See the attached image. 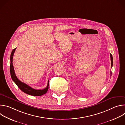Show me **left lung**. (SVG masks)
Returning <instances> with one entry per match:
<instances>
[{
	"mask_svg": "<svg viewBox=\"0 0 125 125\" xmlns=\"http://www.w3.org/2000/svg\"><path fill=\"white\" fill-rule=\"evenodd\" d=\"M110 58H111V68L113 66V57H112V54L110 53ZM112 73H111V75Z\"/></svg>",
	"mask_w": 125,
	"mask_h": 125,
	"instance_id": "1",
	"label": "left lung"
}]
</instances>
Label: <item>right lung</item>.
Returning <instances> with one entry per match:
<instances>
[{
	"label": "right lung",
	"instance_id": "1",
	"mask_svg": "<svg viewBox=\"0 0 125 125\" xmlns=\"http://www.w3.org/2000/svg\"><path fill=\"white\" fill-rule=\"evenodd\" d=\"M16 49V48L12 50L10 55V71L11 77L12 80L17 84L18 87L23 92L25 93V94H28L32 95V96H41L44 94L47 93L48 91V86H49V81H48L47 86L45 88L43 89V90H35V89L32 88V87L27 85V84L20 81L16 77L15 73L13 63H12L14 53L15 52Z\"/></svg>",
	"mask_w": 125,
	"mask_h": 125
}]
</instances>
